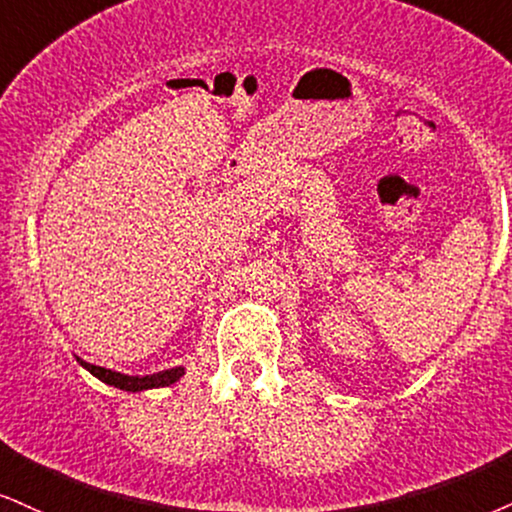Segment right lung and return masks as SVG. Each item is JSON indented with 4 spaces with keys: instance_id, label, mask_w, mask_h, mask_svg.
Wrapping results in <instances>:
<instances>
[{
    "instance_id": "right-lung-1",
    "label": "right lung",
    "mask_w": 512,
    "mask_h": 512,
    "mask_svg": "<svg viewBox=\"0 0 512 512\" xmlns=\"http://www.w3.org/2000/svg\"><path fill=\"white\" fill-rule=\"evenodd\" d=\"M78 363L87 372H90V375L97 377V380H102L104 384H109V387H116V389H123V391H132V394H135V391L170 387V384H175L182 375H185V368H182V365H175V368L154 372V375H125V372H118V370H111V368H102V365H92V363L82 361V358H78Z\"/></svg>"
}]
</instances>
